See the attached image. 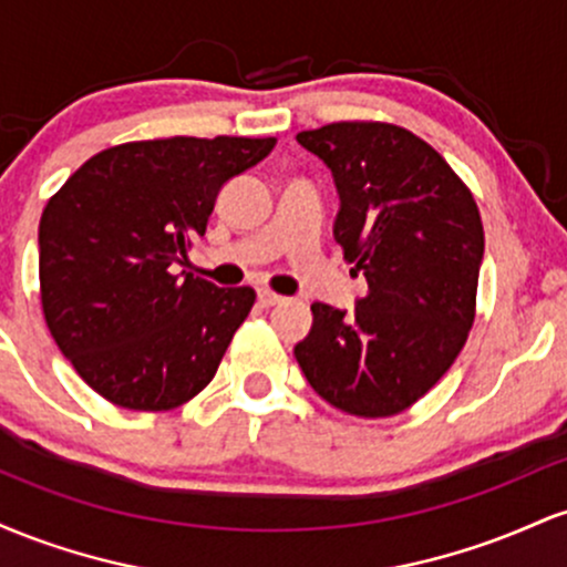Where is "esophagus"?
<instances>
[{
    "instance_id": "esophagus-1",
    "label": "esophagus",
    "mask_w": 567,
    "mask_h": 567,
    "mask_svg": "<svg viewBox=\"0 0 567 567\" xmlns=\"http://www.w3.org/2000/svg\"><path fill=\"white\" fill-rule=\"evenodd\" d=\"M282 301H285V298L277 296V292L258 290V303H261V306H277V303H282Z\"/></svg>"
}]
</instances>
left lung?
Instances as JSON below:
<instances>
[{
    "instance_id": "8db88e82",
    "label": "left lung",
    "mask_w": 567,
    "mask_h": 567,
    "mask_svg": "<svg viewBox=\"0 0 567 567\" xmlns=\"http://www.w3.org/2000/svg\"><path fill=\"white\" fill-rule=\"evenodd\" d=\"M296 141L333 175V237L368 296L351 311L311 303L315 322L292 354L309 386L343 413H402L447 373L472 330L480 210L451 165L396 125L336 122Z\"/></svg>"
}]
</instances>
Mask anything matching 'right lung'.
Here are the masks:
<instances>
[{"mask_svg": "<svg viewBox=\"0 0 567 567\" xmlns=\"http://www.w3.org/2000/svg\"><path fill=\"white\" fill-rule=\"evenodd\" d=\"M275 138H159L87 159L39 220L42 309L82 381L127 410L184 405L213 381L256 301L175 275L218 192Z\"/></svg>", "mask_w": 567, "mask_h": 567, "instance_id": "obj_1", "label": "right lung"}]
</instances>
